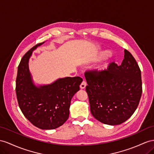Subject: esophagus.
I'll list each match as a JSON object with an SVG mask.
<instances>
[{
    "mask_svg": "<svg viewBox=\"0 0 154 154\" xmlns=\"http://www.w3.org/2000/svg\"><path fill=\"white\" fill-rule=\"evenodd\" d=\"M86 86V81L85 80H83V81H82V82H81V85H80V88L81 89H84V88H85Z\"/></svg>",
    "mask_w": 154,
    "mask_h": 154,
    "instance_id": "obj_1",
    "label": "esophagus"
}]
</instances>
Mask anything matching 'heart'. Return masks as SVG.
Instances as JSON below:
<instances>
[{
  "instance_id": "1",
  "label": "heart",
  "mask_w": 154,
  "mask_h": 154,
  "mask_svg": "<svg viewBox=\"0 0 154 154\" xmlns=\"http://www.w3.org/2000/svg\"><path fill=\"white\" fill-rule=\"evenodd\" d=\"M110 54L109 51H101V52L97 54L95 57L94 58V61H99L101 60L102 58H103L104 57L108 56V55ZM109 68V63H105L103 65H102L100 66L99 68H98V71L100 72H104L105 71H107Z\"/></svg>"
}]
</instances>
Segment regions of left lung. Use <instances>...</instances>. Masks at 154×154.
<instances>
[{
  "instance_id": "8db88e82",
  "label": "left lung",
  "mask_w": 154,
  "mask_h": 154,
  "mask_svg": "<svg viewBox=\"0 0 154 154\" xmlns=\"http://www.w3.org/2000/svg\"><path fill=\"white\" fill-rule=\"evenodd\" d=\"M90 112L96 120L115 125L125 122L135 111L142 95L141 72L135 58L124 50L120 66L115 62L104 72H85Z\"/></svg>"
}]
</instances>
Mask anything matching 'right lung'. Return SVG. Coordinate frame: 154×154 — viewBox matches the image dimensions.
I'll return each mask as SVG.
<instances>
[{
	"label": "right lung",
	"instance_id": "obj_1",
	"mask_svg": "<svg viewBox=\"0 0 154 154\" xmlns=\"http://www.w3.org/2000/svg\"><path fill=\"white\" fill-rule=\"evenodd\" d=\"M43 43L34 46L22 58L17 69L15 92L19 108L27 120L39 129H54L68 120L71 100L79 90L82 79L67 77L50 85H35L29 61L32 51Z\"/></svg>",
	"mask_w": 154,
	"mask_h": 154
}]
</instances>
